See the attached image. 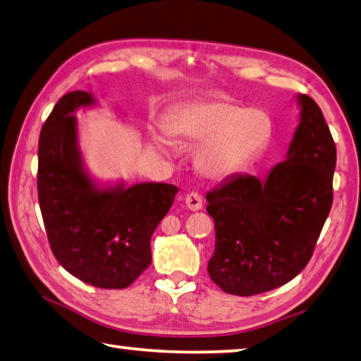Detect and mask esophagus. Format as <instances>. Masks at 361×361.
<instances>
[{"label":"esophagus","instance_id":"esophagus-1","mask_svg":"<svg viewBox=\"0 0 361 361\" xmlns=\"http://www.w3.org/2000/svg\"><path fill=\"white\" fill-rule=\"evenodd\" d=\"M185 202H186V207L191 209V212H199V209H202L203 207L202 195L197 192H189L185 197Z\"/></svg>","mask_w":361,"mask_h":361}]
</instances>
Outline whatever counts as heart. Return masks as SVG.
I'll use <instances>...</instances> for the list:
<instances>
[{"label": "heart", "mask_w": 361, "mask_h": 361, "mask_svg": "<svg viewBox=\"0 0 361 361\" xmlns=\"http://www.w3.org/2000/svg\"><path fill=\"white\" fill-rule=\"evenodd\" d=\"M164 130L173 143L203 140L195 153V166L203 175L222 178L238 172L267 147L271 121L264 110L207 101L173 110ZM156 143L162 147L159 139Z\"/></svg>", "instance_id": "b5f03b06"}]
</instances>
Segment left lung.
Returning a JSON list of instances; mask_svg holds the SVG:
<instances>
[{
  "label": "left lung",
  "instance_id": "obj_1",
  "mask_svg": "<svg viewBox=\"0 0 361 361\" xmlns=\"http://www.w3.org/2000/svg\"><path fill=\"white\" fill-rule=\"evenodd\" d=\"M298 102L286 161L265 180L240 173L207 194L216 232L208 274L226 293L251 297L292 281L330 213L336 145L316 101L300 94Z\"/></svg>",
  "mask_w": 361,
  "mask_h": 361
}]
</instances>
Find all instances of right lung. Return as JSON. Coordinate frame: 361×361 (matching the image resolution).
I'll use <instances>...</instances> for the list:
<instances>
[{
    "label": "right lung",
    "instance_id": "add662e5",
    "mask_svg": "<svg viewBox=\"0 0 361 361\" xmlns=\"http://www.w3.org/2000/svg\"><path fill=\"white\" fill-rule=\"evenodd\" d=\"M91 104L87 91H71L45 120L37 148L39 207L64 270L99 289H124L152 264L149 240L178 188L142 183L97 189L83 170L72 115Z\"/></svg>",
    "mask_w": 361,
    "mask_h": 361
}]
</instances>
